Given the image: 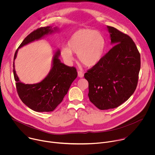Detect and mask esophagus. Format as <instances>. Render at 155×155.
<instances>
[{
	"label": "esophagus",
	"instance_id": "esophagus-1",
	"mask_svg": "<svg viewBox=\"0 0 155 155\" xmlns=\"http://www.w3.org/2000/svg\"><path fill=\"white\" fill-rule=\"evenodd\" d=\"M78 76L80 78H83V76H84V74H83V73L81 71H78Z\"/></svg>",
	"mask_w": 155,
	"mask_h": 155
}]
</instances>
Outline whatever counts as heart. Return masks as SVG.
<instances>
[{
    "label": "heart",
    "instance_id": "obj_1",
    "mask_svg": "<svg viewBox=\"0 0 155 155\" xmlns=\"http://www.w3.org/2000/svg\"><path fill=\"white\" fill-rule=\"evenodd\" d=\"M105 48V39L99 31L81 29L76 31L68 41V48L62 47L61 54L69 63L74 61L72 54H77L81 63L93 67L101 59Z\"/></svg>",
    "mask_w": 155,
    "mask_h": 155
}]
</instances>
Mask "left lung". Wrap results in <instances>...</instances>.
Here are the masks:
<instances>
[{"instance_id": "1", "label": "left lung", "mask_w": 155, "mask_h": 155, "mask_svg": "<svg viewBox=\"0 0 155 155\" xmlns=\"http://www.w3.org/2000/svg\"><path fill=\"white\" fill-rule=\"evenodd\" d=\"M114 45L84 77L89 83L88 97L100 110L118 107L135 91L140 69V55L127 35L107 26Z\"/></svg>"}]
</instances>
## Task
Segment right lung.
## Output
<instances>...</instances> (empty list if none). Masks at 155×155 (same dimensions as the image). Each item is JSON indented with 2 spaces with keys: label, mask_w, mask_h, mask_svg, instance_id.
<instances>
[{
  "label": "right lung",
  "mask_w": 155,
  "mask_h": 155,
  "mask_svg": "<svg viewBox=\"0 0 155 155\" xmlns=\"http://www.w3.org/2000/svg\"><path fill=\"white\" fill-rule=\"evenodd\" d=\"M58 31L59 28L52 26L40 28L33 31L22 41L14 56L13 74L18 94L22 102L35 112L53 111L62 101L71 84L77 78V70L61 62L59 59L61 52L58 49L53 56L51 69L45 78L37 83L25 84L21 82L16 73L15 60L19 48Z\"/></svg>",
  "instance_id": "add662e5"
}]
</instances>
